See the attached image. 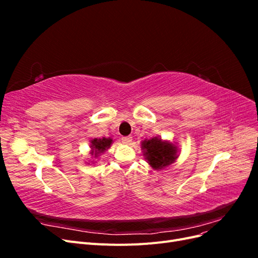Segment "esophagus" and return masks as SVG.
<instances>
[{
	"label": "esophagus",
	"mask_w": 258,
	"mask_h": 258,
	"mask_svg": "<svg viewBox=\"0 0 258 258\" xmlns=\"http://www.w3.org/2000/svg\"><path fill=\"white\" fill-rule=\"evenodd\" d=\"M121 142L123 144H130L132 142V137H122L121 138Z\"/></svg>",
	"instance_id": "esophagus-1"
}]
</instances>
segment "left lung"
Segmentation results:
<instances>
[{
    "label": "left lung",
    "instance_id": "1",
    "mask_svg": "<svg viewBox=\"0 0 258 258\" xmlns=\"http://www.w3.org/2000/svg\"><path fill=\"white\" fill-rule=\"evenodd\" d=\"M142 150L150 166L155 170H161L174 162L177 158L176 146L172 143L162 141L159 138L144 140Z\"/></svg>",
    "mask_w": 258,
    "mask_h": 258
}]
</instances>
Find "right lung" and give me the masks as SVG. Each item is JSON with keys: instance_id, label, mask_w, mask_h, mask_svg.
Instances as JSON below:
<instances>
[{"instance_id": "add662e5", "label": "right lung", "mask_w": 258, "mask_h": 258, "mask_svg": "<svg viewBox=\"0 0 258 258\" xmlns=\"http://www.w3.org/2000/svg\"><path fill=\"white\" fill-rule=\"evenodd\" d=\"M113 140L111 138H102V139H93L91 140V155H95V157L99 154L103 153L105 150L111 146Z\"/></svg>"}]
</instances>
